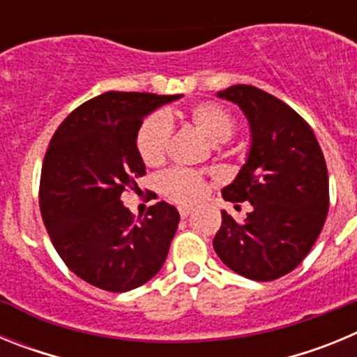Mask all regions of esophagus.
Masks as SVG:
<instances>
[{"instance_id":"1","label":"esophagus","mask_w":357,"mask_h":357,"mask_svg":"<svg viewBox=\"0 0 357 357\" xmlns=\"http://www.w3.org/2000/svg\"><path fill=\"white\" fill-rule=\"evenodd\" d=\"M193 207H178V214H181L182 218H188L189 214L193 213Z\"/></svg>"}]
</instances>
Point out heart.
<instances>
[{"instance_id": "heart-1", "label": "heart", "mask_w": 357, "mask_h": 357, "mask_svg": "<svg viewBox=\"0 0 357 357\" xmlns=\"http://www.w3.org/2000/svg\"><path fill=\"white\" fill-rule=\"evenodd\" d=\"M189 121L209 143H225L236 132V118L220 103L202 102L189 109ZM173 134L172 118L164 112L148 116L141 123L135 146L141 160L146 166H159L168 153ZM160 191L176 204H195L207 191V181L202 173L193 169L173 168L164 172L159 178Z\"/></svg>"}]
</instances>
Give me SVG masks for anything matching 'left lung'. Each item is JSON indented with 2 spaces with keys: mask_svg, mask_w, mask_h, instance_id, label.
Listing matches in <instances>:
<instances>
[{
  "mask_svg": "<svg viewBox=\"0 0 357 357\" xmlns=\"http://www.w3.org/2000/svg\"><path fill=\"white\" fill-rule=\"evenodd\" d=\"M218 96L238 103L250 123L247 164L222 195L232 204L247 200L252 213L239 223L222 211L213 247L239 275L275 280L304 261L324 229L329 213L326 159L313 128L279 98L243 84Z\"/></svg>",
  "mask_w": 357,
  "mask_h": 357,
  "instance_id": "obj_1",
  "label": "left lung"
}]
</instances>
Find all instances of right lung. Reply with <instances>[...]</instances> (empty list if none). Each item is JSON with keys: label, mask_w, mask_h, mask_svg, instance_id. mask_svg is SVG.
<instances>
[{"label": "right lung", "mask_w": 357, "mask_h": 357, "mask_svg": "<svg viewBox=\"0 0 357 357\" xmlns=\"http://www.w3.org/2000/svg\"><path fill=\"white\" fill-rule=\"evenodd\" d=\"M178 98L103 93L73 110L50 141L39 185L43 222L66 266L96 288H139L166 261L178 211L157 202L135 220L121 195L146 173L135 146L144 116Z\"/></svg>", "instance_id": "right-lung-1"}]
</instances>
